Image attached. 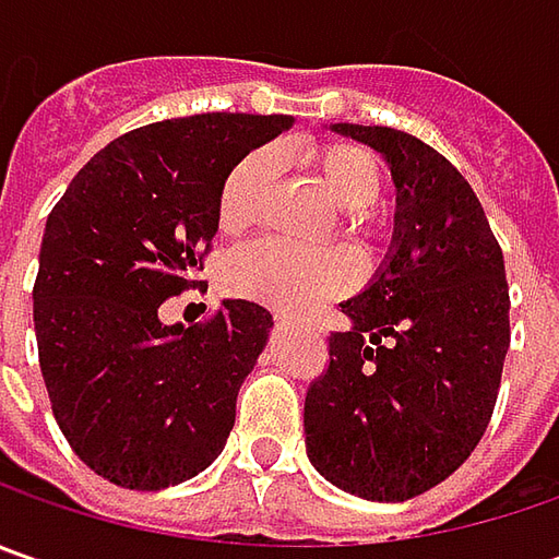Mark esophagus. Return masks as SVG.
<instances>
[{
  "instance_id": "1",
  "label": "esophagus",
  "mask_w": 559,
  "mask_h": 559,
  "mask_svg": "<svg viewBox=\"0 0 559 559\" xmlns=\"http://www.w3.org/2000/svg\"><path fill=\"white\" fill-rule=\"evenodd\" d=\"M292 320H295V317H292V313H276V323H292Z\"/></svg>"
}]
</instances>
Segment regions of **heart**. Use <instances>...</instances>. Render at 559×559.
Returning <instances> with one entry per match:
<instances>
[{"label":"heart","instance_id":"1","mask_svg":"<svg viewBox=\"0 0 559 559\" xmlns=\"http://www.w3.org/2000/svg\"><path fill=\"white\" fill-rule=\"evenodd\" d=\"M311 167L317 183L323 186L326 199L355 214L367 211L379 199L382 170L367 148L352 142H330L313 148ZM276 177V155L270 148H258L229 170L217 202V221L224 233H239L258 221L267 202L270 186ZM224 289L236 298L261 301L280 311H298L320 298H333L352 289L355 264L342 251H305L280 239H258L242 246L226 258Z\"/></svg>","mask_w":559,"mask_h":559}]
</instances>
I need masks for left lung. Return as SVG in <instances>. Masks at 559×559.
I'll return each instance as SVG.
<instances>
[{"label":"left lung","instance_id":"1","mask_svg":"<svg viewBox=\"0 0 559 559\" xmlns=\"http://www.w3.org/2000/svg\"><path fill=\"white\" fill-rule=\"evenodd\" d=\"M370 145L395 183L382 264L338 308L330 370L305 397L313 469L364 501H411L483 439L507 348L504 254L476 192L432 145L392 127L330 123Z\"/></svg>","mask_w":559,"mask_h":559}]
</instances>
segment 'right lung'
<instances>
[{
  "mask_svg": "<svg viewBox=\"0 0 559 559\" xmlns=\"http://www.w3.org/2000/svg\"><path fill=\"white\" fill-rule=\"evenodd\" d=\"M289 115H192L108 142L55 204L33 286L39 370L76 457L162 491L224 451L236 395L270 338L267 308L226 298L207 323H162L217 236L229 170Z\"/></svg>",
  "mask_w": 559,
  "mask_h": 559,
  "instance_id": "obj_1",
  "label": "right lung"
}]
</instances>
